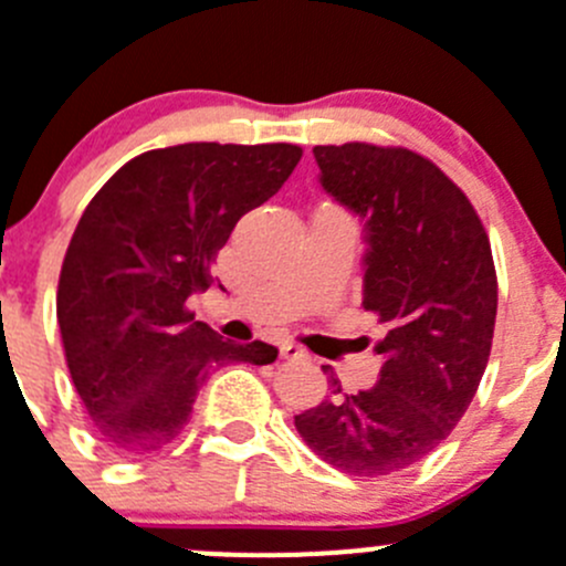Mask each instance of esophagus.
I'll use <instances>...</instances> for the list:
<instances>
[{"label": "esophagus", "mask_w": 566, "mask_h": 566, "mask_svg": "<svg viewBox=\"0 0 566 566\" xmlns=\"http://www.w3.org/2000/svg\"><path fill=\"white\" fill-rule=\"evenodd\" d=\"M279 354H282V359H287V361L306 359V350L301 348V345H295V343H282V348H279Z\"/></svg>", "instance_id": "obj_1"}]
</instances>
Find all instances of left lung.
I'll return each mask as SVG.
<instances>
[{"mask_svg":"<svg viewBox=\"0 0 566 566\" xmlns=\"http://www.w3.org/2000/svg\"><path fill=\"white\" fill-rule=\"evenodd\" d=\"M321 182L365 218L361 306L387 328L378 384L295 415L306 446L376 479L429 457L462 420L486 370L497 315L490 238L464 190L403 146H315ZM332 367L323 365V373Z\"/></svg>","mask_w":566,"mask_h":566,"instance_id":"left-lung-1","label":"left lung"}]
</instances>
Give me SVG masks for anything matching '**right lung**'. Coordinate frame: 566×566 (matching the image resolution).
Wrapping results in <instances>:
<instances>
[{
	"instance_id": "1",
	"label": "right lung",
	"mask_w": 566,
	"mask_h": 566,
	"mask_svg": "<svg viewBox=\"0 0 566 566\" xmlns=\"http://www.w3.org/2000/svg\"><path fill=\"white\" fill-rule=\"evenodd\" d=\"M295 144H182L132 157L74 229L57 282L65 365L115 457L163 451L188 426L199 387L229 361L271 365L273 345H240L196 321L188 298L240 218L279 193Z\"/></svg>"
}]
</instances>
